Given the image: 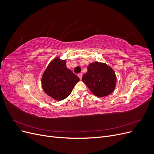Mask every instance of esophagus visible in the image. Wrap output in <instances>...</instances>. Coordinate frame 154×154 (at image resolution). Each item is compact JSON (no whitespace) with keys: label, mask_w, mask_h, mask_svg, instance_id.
Segmentation results:
<instances>
[{"label":"esophagus","mask_w":154,"mask_h":154,"mask_svg":"<svg viewBox=\"0 0 154 154\" xmlns=\"http://www.w3.org/2000/svg\"><path fill=\"white\" fill-rule=\"evenodd\" d=\"M78 76L80 79H82V74H78Z\"/></svg>","instance_id":"esophagus-1"}]
</instances>
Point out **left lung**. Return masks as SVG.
<instances>
[{
	"label": "left lung",
	"mask_w": 154,
	"mask_h": 154,
	"mask_svg": "<svg viewBox=\"0 0 154 154\" xmlns=\"http://www.w3.org/2000/svg\"><path fill=\"white\" fill-rule=\"evenodd\" d=\"M82 81L97 97H104L114 91L116 76L113 69L104 63L94 62L87 67Z\"/></svg>",
	"instance_id": "left-lung-1"
}]
</instances>
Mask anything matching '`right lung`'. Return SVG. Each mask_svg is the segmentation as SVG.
<instances>
[{
  "label": "right lung",
  "mask_w": 154,
  "mask_h": 154,
  "mask_svg": "<svg viewBox=\"0 0 154 154\" xmlns=\"http://www.w3.org/2000/svg\"><path fill=\"white\" fill-rule=\"evenodd\" d=\"M80 81L75 74L66 67V60L55 58L49 64L42 78V86L48 96L61 101L71 94Z\"/></svg>",
  "instance_id": "obj_1"
}]
</instances>
